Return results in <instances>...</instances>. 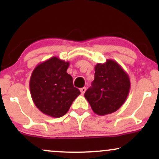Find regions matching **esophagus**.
Segmentation results:
<instances>
[{"instance_id":"34e87169","label":"esophagus","mask_w":159,"mask_h":159,"mask_svg":"<svg viewBox=\"0 0 159 159\" xmlns=\"http://www.w3.org/2000/svg\"><path fill=\"white\" fill-rule=\"evenodd\" d=\"M80 91H81V94L84 95V94L85 91H86V87H82V88L80 89Z\"/></svg>"}]
</instances>
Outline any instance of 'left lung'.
<instances>
[{
  "mask_svg": "<svg viewBox=\"0 0 159 159\" xmlns=\"http://www.w3.org/2000/svg\"><path fill=\"white\" fill-rule=\"evenodd\" d=\"M130 90L129 75L118 63L107 60L95 66V78L84 93L95 114L104 116L116 111L126 100Z\"/></svg>",
  "mask_w": 159,
  "mask_h": 159,
  "instance_id": "8db88e82",
  "label": "left lung"
}]
</instances>
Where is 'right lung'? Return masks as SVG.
Instances as JSON below:
<instances>
[{"label":"right lung","mask_w":159,"mask_h":159,"mask_svg":"<svg viewBox=\"0 0 159 159\" xmlns=\"http://www.w3.org/2000/svg\"><path fill=\"white\" fill-rule=\"evenodd\" d=\"M69 62L52 57L36 66L30 79V90L35 105L43 114L57 118L68 112L79 96L72 76L66 72Z\"/></svg>","instance_id":"right-lung-1"}]
</instances>
